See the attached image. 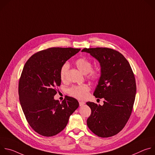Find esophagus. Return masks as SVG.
<instances>
[{
	"label": "esophagus",
	"mask_w": 155,
	"mask_h": 155,
	"mask_svg": "<svg viewBox=\"0 0 155 155\" xmlns=\"http://www.w3.org/2000/svg\"><path fill=\"white\" fill-rule=\"evenodd\" d=\"M84 104H85V103H84V102H82V101L79 102V105H80V106H83Z\"/></svg>",
	"instance_id": "obj_1"
}]
</instances>
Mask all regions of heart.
<instances>
[{"mask_svg": "<svg viewBox=\"0 0 155 155\" xmlns=\"http://www.w3.org/2000/svg\"><path fill=\"white\" fill-rule=\"evenodd\" d=\"M77 68L84 74H87V77L90 79L95 80L99 77V72L96 69H92V63L86 58H80L77 59L75 62ZM69 68V65L68 62L64 63L61 68L59 72L60 78L62 81H65L67 79V75ZM90 87L86 84L74 86L71 87L69 93V94L78 99H84L87 97L88 92L90 91Z\"/></svg>", "mask_w": 155, "mask_h": 155, "instance_id": "1", "label": "heart"}]
</instances>
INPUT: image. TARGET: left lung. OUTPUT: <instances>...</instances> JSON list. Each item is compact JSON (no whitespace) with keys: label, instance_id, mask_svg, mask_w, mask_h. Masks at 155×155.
<instances>
[{"label":"left lung","instance_id":"obj_1","mask_svg":"<svg viewBox=\"0 0 155 155\" xmlns=\"http://www.w3.org/2000/svg\"><path fill=\"white\" fill-rule=\"evenodd\" d=\"M101 65V76L93 95L104 99V105L87 102L91 114L87 125L101 137H112L127 122L135 101L136 83L130 65L118 51L108 48H84Z\"/></svg>","mask_w":155,"mask_h":155}]
</instances>
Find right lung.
<instances>
[{"instance_id":"right-lung-1","label":"right lung","mask_w":155,"mask_h":155,"mask_svg":"<svg viewBox=\"0 0 155 155\" xmlns=\"http://www.w3.org/2000/svg\"><path fill=\"white\" fill-rule=\"evenodd\" d=\"M80 50L48 48L33 54L24 66L18 85L20 104L30 126L41 136L59 133L79 106L74 97L66 96L60 102L54 96L61 83V68Z\"/></svg>"}]
</instances>
